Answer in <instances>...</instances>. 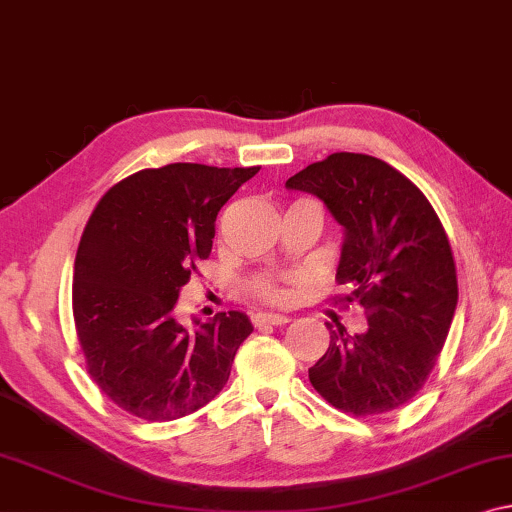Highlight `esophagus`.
I'll return each instance as SVG.
<instances>
[{"label": "esophagus", "instance_id": "1", "mask_svg": "<svg viewBox=\"0 0 512 512\" xmlns=\"http://www.w3.org/2000/svg\"><path fill=\"white\" fill-rule=\"evenodd\" d=\"M255 326H264V324H273V326H282L289 322L287 315H276V312H259V315H255Z\"/></svg>", "mask_w": 512, "mask_h": 512}]
</instances>
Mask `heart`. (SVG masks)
<instances>
[{
	"mask_svg": "<svg viewBox=\"0 0 512 512\" xmlns=\"http://www.w3.org/2000/svg\"><path fill=\"white\" fill-rule=\"evenodd\" d=\"M257 294L266 301H282V299H285V289L278 287L276 282H259Z\"/></svg>",
	"mask_w": 512,
	"mask_h": 512,
	"instance_id": "heart-1",
	"label": "heart"
}]
</instances>
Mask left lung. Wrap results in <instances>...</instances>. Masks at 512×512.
Masks as SVG:
<instances>
[{
    "label": "left lung",
    "mask_w": 512,
    "mask_h": 512,
    "mask_svg": "<svg viewBox=\"0 0 512 512\" xmlns=\"http://www.w3.org/2000/svg\"><path fill=\"white\" fill-rule=\"evenodd\" d=\"M285 186L319 197L342 225L335 280L352 285L368 329L333 326L310 384L335 409L386 414L421 391L444 347L457 305L453 250L427 197L384 160L331 154Z\"/></svg>",
    "instance_id": "left-lung-1"
}]
</instances>
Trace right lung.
I'll list each match as a JSON object with an SVG mask.
<instances>
[{
  "label": "right lung",
  "instance_id": "obj_1",
  "mask_svg": "<svg viewBox=\"0 0 512 512\" xmlns=\"http://www.w3.org/2000/svg\"><path fill=\"white\" fill-rule=\"evenodd\" d=\"M259 167L172 163L140 170L101 197L82 232L73 317L91 379L128 414L177 421L230 379L248 315L174 317L181 287L207 259L223 204Z\"/></svg>",
  "mask_w": 512,
  "mask_h": 512
}]
</instances>
